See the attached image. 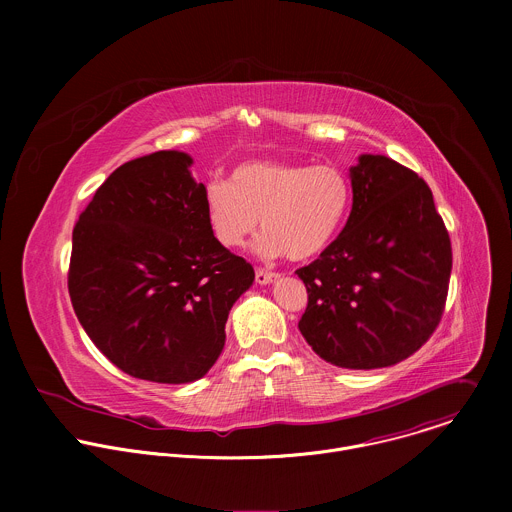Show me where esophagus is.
<instances>
[{"label":"esophagus","mask_w":512,"mask_h":512,"mask_svg":"<svg viewBox=\"0 0 512 512\" xmlns=\"http://www.w3.org/2000/svg\"><path fill=\"white\" fill-rule=\"evenodd\" d=\"M255 279H257V283L267 285V283H271L273 279H277V273H275V271H267V269H257V271H255Z\"/></svg>","instance_id":"esophagus-1"}]
</instances>
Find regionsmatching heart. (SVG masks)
<instances>
[{"mask_svg": "<svg viewBox=\"0 0 512 512\" xmlns=\"http://www.w3.org/2000/svg\"><path fill=\"white\" fill-rule=\"evenodd\" d=\"M352 198L350 178L330 164H285L251 160L212 180L204 206L214 237L225 247H241L259 229L263 257L294 261L322 253L342 227Z\"/></svg>", "mask_w": 512, "mask_h": 512, "instance_id": "b5f03b06", "label": "heart"}]
</instances>
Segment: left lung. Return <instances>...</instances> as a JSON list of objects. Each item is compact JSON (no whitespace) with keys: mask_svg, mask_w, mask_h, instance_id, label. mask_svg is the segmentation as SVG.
<instances>
[{"mask_svg":"<svg viewBox=\"0 0 512 512\" xmlns=\"http://www.w3.org/2000/svg\"><path fill=\"white\" fill-rule=\"evenodd\" d=\"M352 210L342 233L296 273L308 306L300 332L342 369L391 367L419 350L442 320L452 243L433 194L385 156L350 168Z\"/></svg>","mask_w":512,"mask_h":512,"instance_id":"left-lung-1","label":"left lung"}]
</instances>
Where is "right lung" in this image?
<instances>
[{
	"label": "right lung",
	"mask_w": 512,
	"mask_h": 512,
	"mask_svg": "<svg viewBox=\"0 0 512 512\" xmlns=\"http://www.w3.org/2000/svg\"><path fill=\"white\" fill-rule=\"evenodd\" d=\"M190 164L170 150L119 166L72 231V308L115 367L143 381L204 377L255 279L251 263L214 237Z\"/></svg>",
	"instance_id": "1"
}]
</instances>
